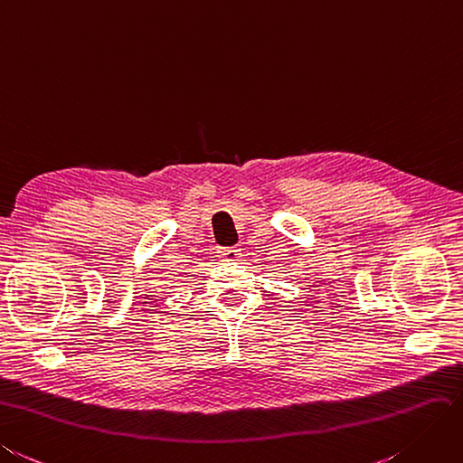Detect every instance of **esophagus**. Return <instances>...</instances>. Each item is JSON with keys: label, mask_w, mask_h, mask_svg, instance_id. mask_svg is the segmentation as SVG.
Returning <instances> with one entry per match:
<instances>
[{"label": "esophagus", "mask_w": 463, "mask_h": 463, "mask_svg": "<svg viewBox=\"0 0 463 463\" xmlns=\"http://www.w3.org/2000/svg\"><path fill=\"white\" fill-rule=\"evenodd\" d=\"M218 253H220V257L228 259V260H235L241 255V251L237 247H222V249H218Z\"/></svg>", "instance_id": "34e87169"}]
</instances>
